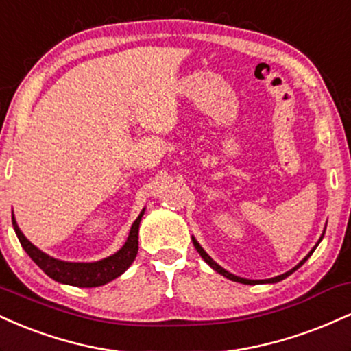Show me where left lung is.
I'll return each mask as SVG.
<instances>
[{"label": "left lung", "instance_id": "left-lung-1", "mask_svg": "<svg viewBox=\"0 0 351 351\" xmlns=\"http://www.w3.org/2000/svg\"><path fill=\"white\" fill-rule=\"evenodd\" d=\"M325 228H327V225H325ZM324 233H325V232H324ZM324 233H322V237H320V238H319V241H317V245H315V246H314V248H312L311 251H308V253H307V256H306V258H304V259H302V261H300L298 266H294V267H292V269H289V271H287V273H284V274H279V276H276V278H271V279H261V281H254V279H245V278H240V276H234V274H232V273H228V271H226V269H223V267H221L220 265H217V263H215V261H213V259L208 256V254H207V251H205L204 248H202V246H200V243H199V241H197V240H195V238H193V237H192V241H193V246H195V250H197V251H199V254H200V256H202V258H204V261H205V263H207V265H208L210 267H212V269H215L218 274L225 276V278H226V279H230V281H234V282H241V284H256V282H263V284H274V282H279V281H282V279H286V278H287V276H291L292 273H294V271H298V269H299V267H300V266H302V265H304V263H306V261H307V259L312 256V253H314V251H315V248H317V246H319V243H320V241H322V238H324Z\"/></svg>", "mask_w": 351, "mask_h": 351}]
</instances>
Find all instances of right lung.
Returning a JSON list of instances; mask_svg holds the SVG:
<instances>
[{
  "mask_svg": "<svg viewBox=\"0 0 351 351\" xmlns=\"http://www.w3.org/2000/svg\"><path fill=\"white\" fill-rule=\"evenodd\" d=\"M144 210H141L134 223L131 225L130 234H128L125 245L119 248L117 253L111 254L108 258H103L100 261L93 263H70L62 261V259L49 256L47 253L40 251L37 246L32 245L31 241L24 237L21 232L18 221H16L14 213H12V228H14L18 240L23 246L24 251L29 254V258L36 263L40 269L44 271L49 278L60 284H69V286L77 287H98L103 284H108L118 276H121L125 271L133 265L136 254H138V233L139 223L144 215Z\"/></svg>",
  "mask_w": 351,
  "mask_h": 351,
  "instance_id": "right-lung-1",
  "label": "right lung"
}]
</instances>
